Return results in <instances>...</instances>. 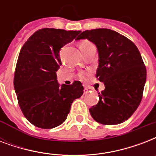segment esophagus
Here are the masks:
<instances>
[{
  "instance_id": "obj_1",
  "label": "esophagus",
  "mask_w": 156,
  "mask_h": 156,
  "mask_svg": "<svg viewBox=\"0 0 156 156\" xmlns=\"http://www.w3.org/2000/svg\"><path fill=\"white\" fill-rule=\"evenodd\" d=\"M87 92H88V88L85 87V89H84V94H87Z\"/></svg>"
}]
</instances>
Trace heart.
<instances>
[{
  "label": "heart",
  "mask_w": 156,
  "mask_h": 156,
  "mask_svg": "<svg viewBox=\"0 0 156 156\" xmlns=\"http://www.w3.org/2000/svg\"><path fill=\"white\" fill-rule=\"evenodd\" d=\"M90 45H92V44H91L90 41H88V40H83V41L80 43V44H79V48H80L81 50H83L85 49L86 48L90 46ZM81 78H85V75L82 74V75H81Z\"/></svg>",
  "instance_id": "b5f03b06"
}]
</instances>
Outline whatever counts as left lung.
Returning <instances> with one entry per match:
<instances>
[{
    "mask_svg": "<svg viewBox=\"0 0 156 156\" xmlns=\"http://www.w3.org/2000/svg\"><path fill=\"white\" fill-rule=\"evenodd\" d=\"M87 39L99 53L96 78L104 83L99 102L89 109L95 121L117 125L128 120L143 98L147 69L138 48L130 40L112 30H85L76 40Z\"/></svg>",
    "mask_w": 156,
    "mask_h": 156,
    "instance_id": "obj_1",
    "label": "left lung"
}]
</instances>
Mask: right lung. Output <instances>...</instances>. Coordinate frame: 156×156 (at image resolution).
I'll return each mask as SVG.
<instances>
[{"label":"right lung","mask_w":156,"mask_h":156,"mask_svg":"<svg viewBox=\"0 0 156 156\" xmlns=\"http://www.w3.org/2000/svg\"><path fill=\"white\" fill-rule=\"evenodd\" d=\"M80 30L43 28L24 44L16 65L13 86L18 104L30 123L52 129L66 121L71 104L83 94L78 81L60 87L56 72L61 65L60 50Z\"/></svg>","instance_id":"add662e5"}]
</instances>
